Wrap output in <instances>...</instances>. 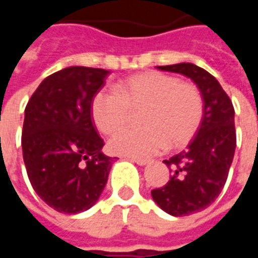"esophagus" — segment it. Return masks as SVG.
Wrapping results in <instances>:
<instances>
[{
  "instance_id": "obj_1",
  "label": "esophagus",
  "mask_w": 258,
  "mask_h": 258,
  "mask_svg": "<svg viewBox=\"0 0 258 258\" xmlns=\"http://www.w3.org/2000/svg\"><path fill=\"white\" fill-rule=\"evenodd\" d=\"M130 160L133 163H137L138 166H146L149 160H146V159H140V157H128Z\"/></svg>"
}]
</instances>
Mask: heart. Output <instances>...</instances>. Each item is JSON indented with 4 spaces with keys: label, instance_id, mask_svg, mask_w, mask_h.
Returning a JSON list of instances; mask_svg holds the SVG:
<instances>
[{
    "label": "heart",
    "instance_id": "obj_1",
    "mask_svg": "<svg viewBox=\"0 0 258 258\" xmlns=\"http://www.w3.org/2000/svg\"><path fill=\"white\" fill-rule=\"evenodd\" d=\"M144 110L141 128L120 130L109 141L110 151L133 157L153 156L166 146L181 148L198 133L205 101L192 83L160 72H146L123 80L117 91H98L91 103L94 123L103 134L120 128L131 109Z\"/></svg>",
    "mask_w": 258,
    "mask_h": 258
}]
</instances>
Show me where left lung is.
<instances>
[{
	"label": "left lung",
	"instance_id": "8db88e82",
	"mask_svg": "<svg viewBox=\"0 0 258 258\" xmlns=\"http://www.w3.org/2000/svg\"><path fill=\"white\" fill-rule=\"evenodd\" d=\"M184 74L202 92L205 116L188 148L164 163L173 175L162 188L152 190L157 206L174 217L205 210L221 194L236 148L235 110L216 77L194 63L157 66Z\"/></svg>",
	"mask_w": 258,
	"mask_h": 258
}]
</instances>
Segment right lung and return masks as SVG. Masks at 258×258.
<instances>
[{
	"label": "right lung",
	"instance_id": "1",
	"mask_svg": "<svg viewBox=\"0 0 258 258\" xmlns=\"http://www.w3.org/2000/svg\"><path fill=\"white\" fill-rule=\"evenodd\" d=\"M109 70L70 66L48 76L27 102L22 149L36 194L53 210L77 214L99 199L113 159L102 153L91 103Z\"/></svg>",
	"mask_w": 258,
	"mask_h": 258
}]
</instances>
